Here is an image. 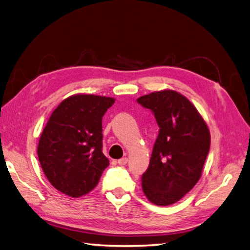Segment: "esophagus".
I'll return each mask as SVG.
<instances>
[{"mask_svg":"<svg viewBox=\"0 0 250 250\" xmlns=\"http://www.w3.org/2000/svg\"><path fill=\"white\" fill-rule=\"evenodd\" d=\"M127 162H128V158H127V157H123V158H121V159L118 160V164L121 165V166H124V165L127 164Z\"/></svg>","mask_w":250,"mask_h":250,"instance_id":"34e87169","label":"esophagus"}]
</instances>
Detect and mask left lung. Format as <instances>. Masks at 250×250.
I'll list each match as a JSON object with an SVG mask.
<instances>
[{
	"label": "left lung",
	"instance_id": "8db88e82",
	"mask_svg": "<svg viewBox=\"0 0 250 250\" xmlns=\"http://www.w3.org/2000/svg\"><path fill=\"white\" fill-rule=\"evenodd\" d=\"M137 102L152 111L159 126L148 168L142 174L143 192L156 205L173 204L201 177L209 130L195 106L175 91L154 92Z\"/></svg>",
	"mask_w": 250,
	"mask_h": 250
}]
</instances>
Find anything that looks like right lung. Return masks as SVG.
<instances>
[{
  "label": "right lung",
  "mask_w": 250,
  "mask_h": 250,
  "mask_svg": "<svg viewBox=\"0 0 250 250\" xmlns=\"http://www.w3.org/2000/svg\"><path fill=\"white\" fill-rule=\"evenodd\" d=\"M114 98L78 94L64 99L42 130L37 154L51 185L73 198L98 184L109 166L103 154V116Z\"/></svg>",
  "instance_id": "add662e5"
}]
</instances>
